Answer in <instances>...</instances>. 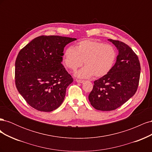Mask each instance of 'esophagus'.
Returning <instances> with one entry per match:
<instances>
[{"label": "esophagus", "instance_id": "esophagus-1", "mask_svg": "<svg viewBox=\"0 0 152 152\" xmlns=\"http://www.w3.org/2000/svg\"><path fill=\"white\" fill-rule=\"evenodd\" d=\"M76 82H78V83H83L84 82L83 80H80V79H76Z\"/></svg>", "mask_w": 152, "mask_h": 152}]
</instances>
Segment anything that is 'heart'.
I'll list each match as a JSON object with an SVG mask.
<instances>
[{
    "label": "heart",
    "mask_w": 152,
    "mask_h": 152,
    "mask_svg": "<svg viewBox=\"0 0 152 152\" xmlns=\"http://www.w3.org/2000/svg\"><path fill=\"white\" fill-rule=\"evenodd\" d=\"M117 57V50L111 45L87 39L78 42L75 48L70 46L64 50V65L72 71L86 65L76 72L75 76L87 79L92 76L99 78L112 70Z\"/></svg>",
    "instance_id": "b5f03b06"
}]
</instances>
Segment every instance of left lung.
Returning a JSON list of instances; mask_svg holds the SVG:
<instances>
[{
	"mask_svg": "<svg viewBox=\"0 0 152 152\" xmlns=\"http://www.w3.org/2000/svg\"><path fill=\"white\" fill-rule=\"evenodd\" d=\"M118 50L115 63L107 75L94 82L89 95L91 104L98 110L112 111L134 95L138 87L141 66L138 57L122 42L108 39Z\"/></svg>",
	"mask_w": 152,
	"mask_h": 152,
	"instance_id": "obj_1",
	"label": "left lung"
}]
</instances>
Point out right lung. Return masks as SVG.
Returning a JSON list of instances; mask_svg holds the SVG:
<instances>
[{
    "instance_id": "1",
    "label": "right lung",
    "mask_w": 152,
    "mask_h": 152,
    "mask_svg": "<svg viewBox=\"0 0 152 152\" xmlns=\"http://www.w3.org/2000/svg\"><path fill=\"white\" fill-rule=\"evenodd\" d=\"M77 40L42 35L21 49L15 62V83L19 93L31 107L52 112L60 106L73 79L61 62L64 48Z\"/></svg>"
}]
</instances>
